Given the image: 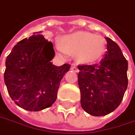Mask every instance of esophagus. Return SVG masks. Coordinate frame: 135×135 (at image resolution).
<instances>
[{
  "label": "esophagus",
  "instance_id": "obj_1",
  "mask_svg": "<svg viewBox=\"0 0 135 135\" xmlns=\"http://www.w3.org/2000/svg\"><path fill=\"white\" fill-rule=\"evenodd\" d=\"M71 69H72L73 72H75V73H78V72H79V69H78V67H77L76 66H75V65L71 67Z\"/></svg>",
  "mask_w": 135,
  "mask_h": 135
}]
</instances>
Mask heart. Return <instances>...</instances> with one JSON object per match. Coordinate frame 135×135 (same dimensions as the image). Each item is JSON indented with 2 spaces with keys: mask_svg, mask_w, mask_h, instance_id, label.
<instances>
[{
  "mask_svg": "<svg viewBox=\"0 0 135 135\" xmlns=\"http://www.w3.org/2000/svg\"><path fill=\"white\" fill-rule=\"evenodd\" d=\"M56 49L62 55L75 54L81 62H92L99 60L106 51V41L99 35L85 32H77L63 36L60 45Z\"/></svg>",
  "mask_w": 135,
  "mask_h": 135,
  "instance_id": "obj_1",
  "label": "heart"
}]
</instances>
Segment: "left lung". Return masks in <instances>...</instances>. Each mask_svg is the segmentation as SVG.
I'll return each instance as SVG.
<instances>
[{
	"label": "left lung",
	"instance_id": "left-lung-1",
	"mask_svg": "<svg viewBox=\"0 0 135 135\" xmlns=\"http://www.w3.org/2000/svg\"><path fill=\"white\" fill-rule=\"evenodd\" d=\"M107 51L99 63L79 65L81 105L94 116L113 112L122 102L128 87V61L118 44L106 38Z\"/></svg>",
	"mask_w": 135,
	"mask_h": 135
}]
</instances>
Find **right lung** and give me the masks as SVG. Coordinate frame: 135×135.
<instances>
[{"label": "right lung", "mask_w": 135, "mask_h": 135, "mask_svg": "<svg viewBox=\"0 0 135 135\" xmlns=\"http://www.w3.org/2000/svg\"><path fill=\"white\" fill-rule=\"evenodd\" d=\"M53 44L38 33L19 41L6 60L4 82L12 100L21 108L40 111L56 101L63 75L70 69L52 64Z\"/></svg>", "instance_id": "add662e5"}]
</instances>
